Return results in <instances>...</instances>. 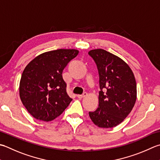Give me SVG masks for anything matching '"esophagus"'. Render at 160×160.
Here are the masks:
<instances>
[{
	"mask_svg": "<svg viewBox=\"0 0 160 160\" xmlns=\"http://www.w3.org/2000/svg\"><path fill=\"white\" fill-rule=\"evenodd\" d=\"M87 96V92H84L82 94L78 95V98H84V97H85Z\"/></svg>",
	"mask_w": 160,
	"mask_h": 160,
	"instance_id": "esophagus-1",
	"label": "esophagus"
}]
</instances>
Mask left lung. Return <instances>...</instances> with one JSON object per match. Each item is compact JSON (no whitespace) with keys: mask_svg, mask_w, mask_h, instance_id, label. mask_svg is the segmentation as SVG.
Masks as SVG:
<instances>
[{"mask_svg":"<svg viewBox=\"0 0 160 160\" xmlns=\"http://www.w3.org/2000/svg\"><path fill=\"white\" fill-rule=\"evenodd\" d=\"M99 74V105L89 115L93 123L103 128L118 126L130 113L137 99L132 71L123 59L103 49L92 50Z\"/></svg>","mask_w":160,"mask_h":160,"instance_id":"obj_1","label":"left lung"}]
</instances>
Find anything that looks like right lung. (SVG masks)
I'll use <instances>...</instances> for the list:
<instances>
[{
    "label": "right lung",
    "instance_id": "right-lung-1",
    "mask_svg": "<svg viewBox=\"0 0 160 160\" xmlns=\"http://www.w3.org/2000/svg\"><path fill=\"white\" fill-rule=\"evenodd\" d=\"M76 49H58L33 59L22 73L20 98L36 119L51 121L59 117L72 101L67 92L62 71L78 55Z\"/></svg>",
    "mask_w": 160,
    "mask_h": 160
}]
</instances>
